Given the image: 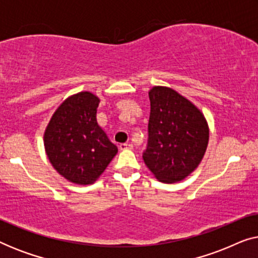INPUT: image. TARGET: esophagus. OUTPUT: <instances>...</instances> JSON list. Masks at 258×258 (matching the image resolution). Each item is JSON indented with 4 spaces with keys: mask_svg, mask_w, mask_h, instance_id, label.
Segmentation results:
<instances>
[{
    "mask_svg": "<svg viewBox=\"0 0 258 258\" xmlns=\"http://www.w3.org/2000/svg\"><path fill=\"white\" fill-rule=\"evenodd\" d=\"M119 149H121V150L133 149V144H130V143H121V144H119Z\"/></svg>",
    "mask_w": 258,
    "mask_h": 258,
    "instance_id": "34e87169",
    "label": "esophagus"
}]
</instances>
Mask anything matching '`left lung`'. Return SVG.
<instances>
[{"instance_id":"1","label":"left lung","mask_w":258,"mask_h":258,"mask_svg":"<svg viewBox=\"0 0 258 258\" xmlns=\"http://www.w3.org/2000/svg\"><path fill=\"white\" fill-rule=\"evenodd\" d=\"M149 98L144 163L160 182L183 181L206 154L209 125L203 112L171 88L155 86L149 90Z\"/></svg>"}]
</instances>
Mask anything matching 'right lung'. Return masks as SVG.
I'll return each mask as SVG.
<instances>
[{"label": "right lung", "mask_w": 258, "mask_h": 258, "mask_svg": "<svg viewBox=\"0 0 258 258\" xmlns=\"http://www.w3.org/2000/svg\"><path fill=\"white\" fill-rule=\"evenodd\" d=\"M98 103L100 98L90 91L72 95L56 109L44 130L49 162L75 184H93L118 151L98 125Z\"/></svg>", "instance_id": "add662e5"}]
</instances>
